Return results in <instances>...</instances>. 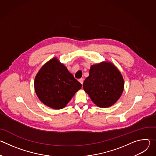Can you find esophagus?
<instances>
[{
    "label": "esophagus",
    "mask_w": 156,
    "mask_h": 156,
    "mask_svg": "<svg viewBox=\"0 0 156 156\" xmlns=\"http://www.w3.org/2000/svg\"><path fill=\"white\" fill-rule=\"evenodd\" d=\"M78 81H79V82L83 85V78H80V79L78 80Z\"/></svg>",
    "instance_id": "esophagus-1"
}]
</instances>
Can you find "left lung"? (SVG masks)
I'll use <instances>...</instances> for the list:
<instances>
[{"label": "left lung", "mask_w": 156, "mask_h": 156, "mask_svg": "<svg viewBox=\"0 0 156 156\" xmlns=\"http://www.w3.org/2000/svg\"><path fill=\"white\" fill-rule=\"evenodd\" d=\"M92 101L100 107L114 104L121 96L124 81L120 72L109 62H102L91 66L89 76L83 85Z\"/></svg>", "instance_id": "8db88e82"}]
</instances>
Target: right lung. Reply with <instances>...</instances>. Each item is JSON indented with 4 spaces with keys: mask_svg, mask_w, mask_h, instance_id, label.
I'll return each instance as SVG.
<instances>
[{
    "mask_svg": "<svg viewBox=\"0 0 156 156\" xmlns=\"http://www.w3.org/2000/svg\"><path fill=\"white\" fill-rule=\"evenodd\" d=\"M81 87V84L56 58L44 65L34 80L40 101L54 109L63 108Z\"/></svg>",
    "mask_w": 156,
    "mask_h": 156,
    "instance_id": "obj_1",
    "label": "right lung"
}]
</instances>
